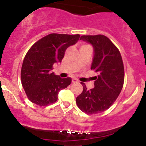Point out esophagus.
Segmentation results:
<instances>
[{"label":"esophagus","instance_id":"1","mask_svg":"<svg viewBox=\"0 0 146 146\" xmlns=\"http://www.w3.org/2000/svg\"><path fill=\"white\" fill-rule=\"evenodd\" d=\"M72 82H73V83H78L79 81L77 80V79L74 78V79H72Z\"/></svg>","mask_w":146,"mask_h":146}]
</instances>
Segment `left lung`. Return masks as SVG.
Masks as SVG:
<instances>
[{
    "mask_svg": "<svg viewBox=\"0 0 146 146\" xmlns=\"http://www.w3.org/2000/svg\"><path fill=\"white\" fill-rule=\"evenodd\" d=\"M80 39L92 45L94 57L91 69L98 75L95 77V87L91 90L81 83L83 91L76 102L85 113H100L108 110L121 92L125 76L123 59L118 48L105 36H82Z\"/></svg>",
    "mask_w": 146,
    "mask_h": 146,
    "instance_id": "8db88e82",
    "label": "left lung"
}]
</instances>
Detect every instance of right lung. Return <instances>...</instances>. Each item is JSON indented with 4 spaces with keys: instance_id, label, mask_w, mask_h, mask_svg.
Wrapping results in <instances>:
<instances>
[{
    "instance_id": "right-lung-1",
    "label": "right lung",
    "mask_w": 146,
    "mask_h": 146,
    "mask_svg": "<svg viewBox=\"0 0 146 146\" xmlns=\"http://www.w3.org/2000/svg\"><path fill=\"white\" fill-rule=\"evenodd\" d=\"M80 35L51 34L36 42L23 59L21 72V83L29 100L39 106L56 102L59 92L72 82L70 77L62 79L51 72L53 65L61 62L65 51L78 41Z\"/></svg>"
}]
</instances>
